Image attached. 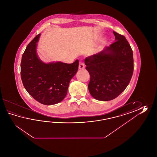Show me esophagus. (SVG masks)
<instances>
[{"label": "esophagus", "mask_w": 157, "mask_h": 157, "mask_svg": "<svg viewBox=\"0 0 157 157\" xmlns=\"http://www.w3.org/2000/svg\"><path fill=\"white\" fill-rule=\"evenodd\" d=\"M78 68L80 70H83L85 68V64L83 62L80 61V63H79V66H78Z\"/></svg>", "instance_id": "obj_1"}]
</instances>
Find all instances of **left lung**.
<instances>
[{
  "mask_svg": "<svg viewBox=\"0 0 157 157\" xmlns=\"http://www.w3.org/2000/svg\"><path fill=\"white\" fill-rule=\"evenodd\" d=\"M115 42L85 59L90 74L88 88L100 101L113 100L130 83L133 71V52L125 37L114 31Z\"/></svg>",
  "mask_w": 157,
  "mask_h": 157,
  "instance_id": "8db88e82",
  "label": "left lung"
}]
</instances>
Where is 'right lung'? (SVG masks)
<instances>
[{
    "mask_svg": "<svg viewBox=\"0 0 157 157\" xmlns=\"http://www.w3.org/2000/svg\"><path fill=\"white\" fill-rule=\"evenodd\" d=\"M37 35L27 46L21 63V77L27 91L44 105H53L66 96L71 80L77 73L79 62L45 63L37 53Z\"/></svg>",
    "mask_w": 157,
    "mask_h": 157,
    "instance_id": "1",
    "label": "right lung"
}]
</instances>
